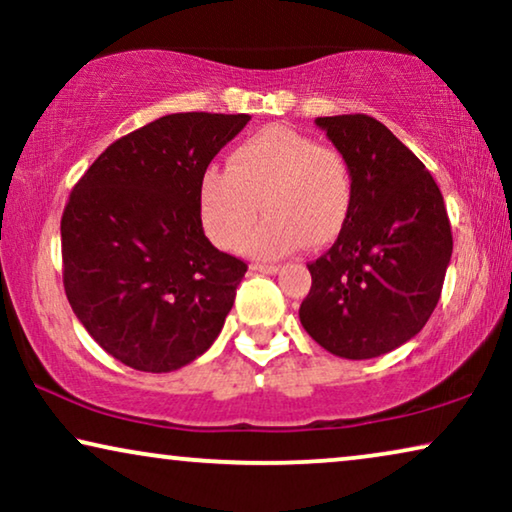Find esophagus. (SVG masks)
<instances>
[{
    "mask_svg": "<svg viewBox=\"0 0 512 512\" xmlns=\"http://www.w3.org/2000/svg\"><path fill=\"white\" fill-rule=\"evenodd\" d=\"M251 270L265 272V275H277L279 265H275V263H251Z\"/></svg>",
    "mask_w": 512,
    "mask_h": 512,
    "instance_id": "obj_1",
    "label": "esophagus"
}]
</instances>
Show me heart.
I'll return each mask as SVG.
<instances>
[{
  "mask_svg": "<svg viewBox=\"0 0 512 512\" xmlns=\"http://www.w3.org/2000/svg\"><path fill=\"white\" fill-rule=\"evenodd\" d=\"M352 202L354 172L345 153L284 125L244 139L230 151L228 170L212 167L200 184L202 221L223 249L240 247L264 207L269 216L244 242L258 258L333 242Z\"/></svg>",
  "mask_w": 512,
  "mask_h": 512,
  "instance_id": "b5f03b06",
  "label": "heart"
}]
</instances>
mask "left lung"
Segmentation results:
<instances>
[{"instance_id":"8db88e82","label":"left lung","mask_w":512,"mask_h":512,"mask_svg":"<svg viewBox=\"0 0 512 512\" xmlns=\"http://www.w3.org/2000/svg\"><path fill=\"white\" fill-rule=\"evenodd\" d=\"M314 123L352 165L354 202L333 247L307 265L300 324L326 352L375 359L415 338L436 310L450 219L422 160L387 125L366 114Z\"/></svg>"}]
</instances>
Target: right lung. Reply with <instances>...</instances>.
<instances>
[{"label": "right lung", "instance_id": "add662e5", "mask_svg": "<svg viewBox=\"0 0 512 512\" xmlns=\"http://www.w3.org/2000/svg\"><path fill=\"white\" fill-rule=\"evenodd\" d=\"M247 114H170L116 139L62 214L69 305L104 352L170 373L219 338L247 263L205 237L200 184Z\"/></svg>", "mask_w": 512, "mask_h": 512}]
</instances>
